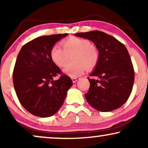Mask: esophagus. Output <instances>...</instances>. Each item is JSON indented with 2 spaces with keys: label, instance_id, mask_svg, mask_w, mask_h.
Segmentation results:
<instances>
[{
  "label": "esophagus",
  "instance_id": "34e87169",
  "mask_svg": "<svg viewBox=\"0 0 148 148\" xmlns=\"http://www.w3.org/2000/svg\"><path fill=\"white\" fill-rule=\"evenodd\" d=\"M79 79V78H78V77H73V78H72V81H73V83L77 82V81H78Z\"/></svg>",
  "mask_w": 148,
  "mask_h": 148
}]
</instances>
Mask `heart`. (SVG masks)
Wrapping results in <instances>:
<instances>
[{
  "instance_id": "heart-1",
  "label": "heart",
  "mask_w": 148,
  "mask_h": 148,
  "mask_svg": "<svg viewBox=\"0 0 148 148\" xmlns=\"http://www.w3.org/2000/svg\"><path fill=\"white\" fill-rule=\"evenodd\" d=\"M63 49L54 45L50 50V58L56 66H63L69 56L72 61L66 64L62 71L71 77H77L84 73L87 67L92 69L96 66L99 54L96 47L89 40L71 37L62 42Z\"/></svg>"
}]
</instances>
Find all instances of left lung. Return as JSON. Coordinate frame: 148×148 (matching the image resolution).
Returning a JSON list of instances; mask_svg holds the SVG:
<instances>
[{
  "mask_svg": "<svg viewBox=\"0 0 148 148\" xmlns=\"http://www.w3.org/2000/svg\"><path fill=\"white\" fill-rule=\"evenodd\" d=\"M94 42L99 59L88 80L90 89L85 94L88 102L101 112H110L123 106L132 92L134 69L128 50L118 40L103 32L75 34Z\"/></svg>",
  "mask_w": 148,
  "mask_h": 148,
  "instance_id": "obj_1",
  "label": "left lung"
}]
</instances>
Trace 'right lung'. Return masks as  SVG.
Returning <instances> with one entry per match:
<instances>
[{
    "label": "right lung",
    "instance_id": "add662e5",
    "mask_svg": "<svg viewBox=\"0 0 148 148\" xmlns=\"http://www.w3.org/2000/svg\"><path fill=\"white\" fill-rule=\"evenodd\" d=\"M68 34L36 38L23 46L13 69L14 88L20 103L34 116L49 117L63 104L72 86L69 77L62 73L50 58V50ZM61 75L54 80V76Z\"/></svg>",
    "mask_w": 148,
    "mask_h": 148
}]
</instances>
